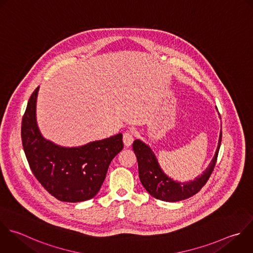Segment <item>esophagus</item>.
<instances>
[{
	"label": "esophagus",
	"instance_id": "1",
	"mask_svg": "<svg viewBox=\"0 0 253 253\" xmlns=\"http://www.w3.org/2000/svg\"><path fill=\"white\" fill-rule=\"evenodd\" d=\"M133 139H134V135H133V132L131 130L125 131L124 136H123V140H124V143H125L126 146H130L131 143L133 142Z\"/></svg>",
	"mask_w": 253,
	"mask_h": 253
}]
</instances>
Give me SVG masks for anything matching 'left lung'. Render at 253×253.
Wrapping results in <instances>:
<instances>
[{"instance_id":"obj_1","label":"left lung","mask_w":253,"mask_h":253,"mask_svg":"<svg viewBox=\"0 0 253 253\" xmlns=\"http://www.w3.org/2000/svg\"><path fill=\"white\" fill-rule=\"evenodd\" d=\"M220 142L221 131L219 133L215 154L206 171H204V173L194 181L188 183H178L168 178L163 173L158 165L154 153L149 146L142 141L135 139L132 144V149L137 158L138 174L141 184L151 196L161 201L177 202L195 195L205 186L214 168Z\"/></svg>"}]
</instances>
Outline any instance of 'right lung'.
I'll return each instance as SVG.
<instances>
[{
	"instance_id": "right-lung-1",
	"label": "right lung",
	"mask_w": 253,
	"mask_h": 253,
	"mask_svg": "<svg viewBox=\"0 0 253 253\" xmlns=\"http://www.w3.org/2000/svg\"><path fill=\"white\" fill-rule=\"evenodd\" d=\"M40 86L32 94L22 121V141L29 165L42 186L62 202L92 199L99 192L109 165L124 148L123 134L65 148L45 140L37 126Z\"/></svg>"
}]
</instances>
